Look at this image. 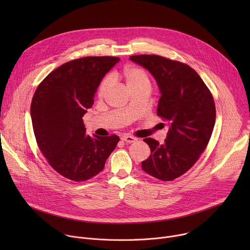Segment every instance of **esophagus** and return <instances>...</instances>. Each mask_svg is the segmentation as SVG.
I'll list each match as a JSON object with an SVG mask.
<instances>
[{
    "label": "esophagus",
    "instance_id": "obj_1",
    "mask_svg": "<svg viewBox=\"0 0 250 250\" xmlns=\"http://www.w3.org/2000/svg\"><path fill=\"white\" fill-rule=\"evenodd\" d=\"M122 140L125 141V142H127V144H131V142H134L136 141L137 139L131 135H128V134H125L122 136Z\"/></svg>",
    "mask_w": 250,
    "mask_h": 250
}]
</instances>
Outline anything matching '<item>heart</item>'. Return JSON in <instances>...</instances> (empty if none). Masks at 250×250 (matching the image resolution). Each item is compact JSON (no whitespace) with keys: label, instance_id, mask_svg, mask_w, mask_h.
Here are the masks:
<instances>
[{"label":"heart","instance_id":"1","mask_svg":"<svg viewBox=\"0 0 250 250\" xmlns=\"http://www.w3.org/2000/svg\"><path fill=\"white\" fill-rule=\"evenodd\" d=\"M113 79H121L125 83V87L130 91L134 89L146 88L150 90L151 80L145 69L136 66H127L121 71H116L112 74ZM112 87L111 77H105L98 87L97 95L99 98H103Z\"/></svg>","mask_w":250,"mask_h":250}]
</instances>
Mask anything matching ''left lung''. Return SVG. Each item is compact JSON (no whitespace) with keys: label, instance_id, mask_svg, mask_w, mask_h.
Segmentation results:
<instances>
[{"label":"left lung","instance_id":"8db88e82","mask_svg":"<svg viewBox=\"0 0 250 250\" xmlns=\"http://www.w3.org/2000/svg\"><path fill=\"white\" fill-rule=\"evenodd\" d=\"M129 59L146 68L161 92L157 116L169 123L163 145L145 138L150 156L142 170L161 181H173L185 174L206 149L216 122L212 95L189 65L154 54L132 55Z\"/></svg>","mask_w":250,"mask_h":250}]
</instances>
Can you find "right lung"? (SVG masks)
<instances>
[{"mask_svg": "<svg viewBox=\"0 0 250 250\" xmlns=\"http://www.w3.org/2000/svg\"><path fill=\"white\" fill-rule=\"evenodd\" d=\"M119 61L115 56H87L66 62L42 81L32 97L38 146L48 164L71 181L98 175L120 141L116 134L86 135L82 120L101 80Z\"/></svg>", "mask_w": 250, "mask_h": 250, "instance_id": "right-lung-1", "label": "right lung"}]
</instances>
